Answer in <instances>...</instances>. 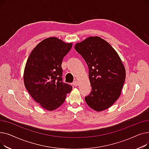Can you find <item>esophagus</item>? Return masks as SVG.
<instances>
[{
  "instance_id": "34e87169",
  "label": "esophagus",
  "mask_w": 149,
  "mask_h": 149,
  "mask_svg": "<svg viewBox=\"0 0 149 149\" xmlns=\"http://www.w3.org/2000/svg\"><path fill=\"white\" fill-rule=\"evenodd\" d=\"M72 84H73L74 86H77L78 84H79V83H78V81H77L75 80V81H74V82L72 83Z\"/></svg>"
}]
</instances>
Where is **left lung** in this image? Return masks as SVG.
I'll return each instance as SVG.
<instances>
[{
  "label": "left lung",
  "mask_w": 149,
  "mask_h": 149,
  "mask_svg": "<svg viewBox=\"0 0 149 149\" xmlns=\"http://www.w3.org/2000/svg\"><path fill=\"white\" fill-rule=\"evenodd\" d=\"M75 49L89 68L92 91L85 97L86 102L98 112L110 107L119 98L126 78L118 54L108 42L97 36L77 43Z\"/></svg>",
  "instance_id": "obj_1"
}]
</instances>
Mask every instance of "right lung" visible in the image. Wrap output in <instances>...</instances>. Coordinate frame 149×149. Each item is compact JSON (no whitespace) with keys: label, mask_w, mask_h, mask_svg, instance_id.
I'll return each instance as SVG.
<instances>
[{"label":"right lung","mask_w":149,"mask_h":149,"mask_svg":"<svg viewBox=\"0 0 149 149\" xmlns=\"http://www.w3.org/2000/svg\"><path fill=\"white\" fill-rule=\"evenodd\" d=\"M56 37L46 38L31 52L23 80L31 96L43 108L53 111L65 100L72 87L62 81L63 59L72 48Z\"/></svg>","instance_id":"1"}]
</instances>
